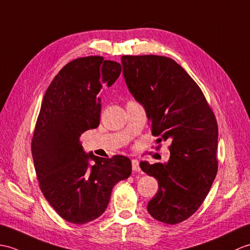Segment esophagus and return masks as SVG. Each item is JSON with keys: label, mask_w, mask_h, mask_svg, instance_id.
<instances>
[{"label": "esophagus", "mask_w": 250, "mask_h": 250, "mask_svg": "<svg viewBox=\"0 0 250 250\" xmlns=\"http://www.w3.org/2000/svg\"><path fill=\"white\" fill-rule=\"evenodd\" d=\"M131 165H132V171L137 173V172H140L141 169L139 167V162H138L137 159H132L131 160Z\"/></svg>", "instance_id": "1"}]
</instances>
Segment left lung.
<instances>
[{
  "label": "left lung",
  "instance_id": "obj_1",
  "mask_svg": "<svg viewBox=\"0 0 250 250\" xmlns=\"http://www.w3.org/2000/svg\"><path fill=\"white\" fill-rule=\"evenodd\" d=\"M122 65L157 143L171 141L167 164L140 163L142 171L158 181L147 210L162 223L180 224L201 207L217 174V121L201 88L174 60L123 55Z\"/></svg>",
  "mask_w": 250,
  "mask_h": 250
}]
</instances>
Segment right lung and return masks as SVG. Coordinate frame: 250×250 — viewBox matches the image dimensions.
I'll return each instance as SVG.
<instances>
[{"mask_svg": "<svg viewBox=\"0 0 250 250\" xmlns=\"http://www.w3.org/2000/svg\"><path fill=\"white\" fill-rule=\"evenodd\" d=\"M121 64L99 55L76 59L54 77L43 96L32 138L41 190L61 217L83 225L107 208L113 186L131 173L128 157H97L80 137L101 119L99 93L119 78ZM91 158L96 162L88 165Z\"/></svg>", "mask_w": 250, "mask_h": 250, "instance_id": "1", "label": "right lung"}]
</instances>
